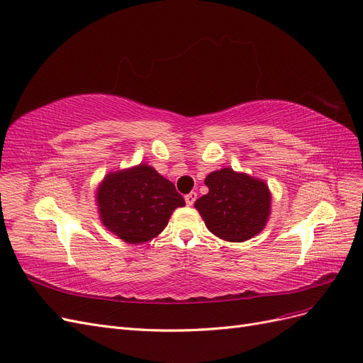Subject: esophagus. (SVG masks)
<instances>
[{
  "instance_id": "34e87169",
  "label": "esophagus",
  "mask_w": 363,
  "mask_h": 363,
  "mask_svg": "<svg viewBox=\"0 0 363 363\" xmlns=\"http://www.w3.org/2000/svg\"><path fill=\"white\" fill-rule=\"evenodd\" d=\"M195 200H196V192H189L188 195L184 196V201L188 206H192L195 203Z\"/></svg>"
}]
</instances>
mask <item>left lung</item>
<instances>
[{
    "mask_svg": "<svg viewBox=\"0 0 363 363\" xmlns=\"http://www.w3.org/2000/svg\"><path fill=\"white\" fill-rule=\"evenodd\" d=\"M208 192L195 201L204 224L228 242H245L265 228L271 215L268 184L232 168L211 172L204 180Z\"/></svg>",
    "mask_w": 363,
    "mask_h": 363,
    "instance_id": "1",
    "label": "left lung"
}]
</instances>
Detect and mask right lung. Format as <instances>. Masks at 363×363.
<instances>
[{"label": "right lung", "instance_id": "right-lung-1", "mask_svg": "<svg viewBox=\"0 0 363 363\" xmlns=\"http://www.w3.org/2000/svg\"><path fill=\"white\" fill-rule=\"evenodd\" d=\"M95 199L103 225L135 245L160 235L175 208L184 206L174 183L147 163L106 174Z\"/></svg>", "mask_w": 363, "mask_h": 363}]
</instances>
